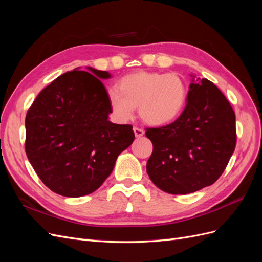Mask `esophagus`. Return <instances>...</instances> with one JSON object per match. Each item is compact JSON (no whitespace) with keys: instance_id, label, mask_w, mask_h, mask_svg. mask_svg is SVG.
<instances>
[{"instance_id":"1","label":"esophagus","mask_w":262,"mask_h":262,"mask_svg":"<svg viewBox=\"0 0 262 262\" xmlns=\"http://www.w3.org/2000/svg\"><path fill=\"white\" fill-rule=\"evenodd\" d=\"M133 131H134V136H136L137 138H141V137H143V134H144V130L143 129H140V128H133Z\"/></svg>"}]
</instances>
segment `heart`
<instances>
[{
	"label": "heart",
	"mask_w": 262,
	"mask_h": 262,
	"mask_svg": "<svg viewBox=\"0 0 262 262\" xmlns=\"http://www.w3.org/2000/svg\"><path fill=\"white\" fill-rule=\"evenodd\" d=\"M119 91H107L112 114L118 121L130 120L139 107V115L146 124H168L184 112L188 97L186 82L175 73L138 71L123 76Z\"/></svg>",
	"instance_id": "b5f03b06"
}]
</instances>
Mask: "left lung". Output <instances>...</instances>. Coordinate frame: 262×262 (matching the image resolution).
<instances>
[{
	"label": "left lung",
	"mask_w": 262,
	"mask_h": 262,
	"mask_svg": "<svg viewBox=\"0 0 262 262\" xmlns=\"http://www.w3.org/2000/svg\"><path fill=\"white\" fill-rule=\"evenodd\" d=\"M190 76L187 105L177 120L145 132L153 143L147 175L157 188L171 194L191 193L214 184L236 145L231 104L207 78Z\"/></svg>",
	"instance_id": "left-lung-1"
}]
</instances>
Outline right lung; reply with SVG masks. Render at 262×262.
I'll return each mask as SVG.
<instances>
[{"instance_id":"right-lung-1","label":"right lung","mask_w":262,"mask_h":262,"mask_svg":"<svg viewBox=\"0 0 262 262\" xmlns=\"http://www.w3.org/2000/svg\"><path fill=\"white\" fill-rule=\"evenodd\" d=\"M43 89L26 115L25 149L39 178L53 192L78 198L97 190L117 157L134 141L130 124L109 121L101 80L112 74L86 67Z\"/></svg>"}]
</instances>
